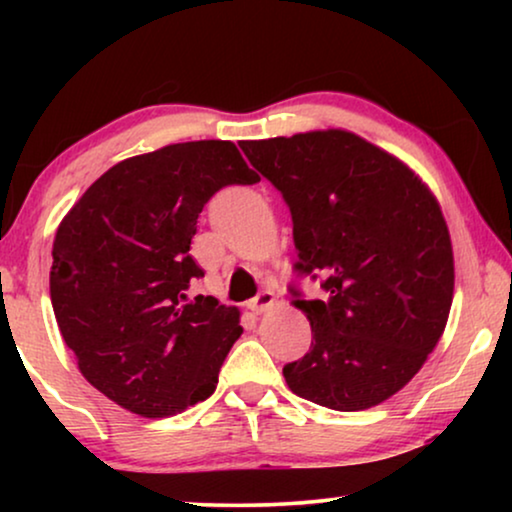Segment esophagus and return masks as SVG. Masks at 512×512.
<instances>
[{"label": "esophagus", "instance_id": "34e87169", "mask_svg": "<svg viewBox=\"0 0 512 512\" xmlns=\"http://www.w3.org/2000/svg\"><path fill=\"white\" fill-rule=\"evenodd\" d=\"M272 305H275V293H272V291H261L256 298L249 300V310L256 312V314L268 312Z\"/></svg>", "mask_w": 512, "mask_h": 512}]
</instances>
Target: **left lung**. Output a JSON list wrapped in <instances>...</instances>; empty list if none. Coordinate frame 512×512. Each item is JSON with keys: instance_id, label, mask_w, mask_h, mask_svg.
I'll use <instances>...</instances> for the list:
<instances>
[{"instance_id": "1", "label": "left lung", "mask_w": 512, "mask_h": 512, "mask_svg": "<svg viewBox=\"0 0 512 512\" xmlns=\"http://www.w3.org/2000/svg\"><path fill=\"white\" fill-rule=\"evenodd\" d=\"M240 146L289 205L293 270L326 291L305 300L291 286L312 345L286 363V384L340 412L387 401L424 366L452 307V242L438 200L408 165L347 130Z\"/></svg>"}]
</instances>
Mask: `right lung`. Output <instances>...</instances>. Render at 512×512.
<instances>
[{
  "label": "right lung",
  "instance_id": "1",
  "mask_svg": "<svg viewBox=\"0 0 512 512\" xmlns=\"http://www.w3.org/2000/svg\"><path fill=\"white\" fill-rule=\"evenodd\" d=\"M233 142L170 144L102 174L62 219L51 303L83 377L142 417H170L214 394L242 335L240 310L186 296L198 216L223 186L256 184Z\"/></svg>",
  "mask_w": 512,
  "mask_h": 512
}]
</instances>
